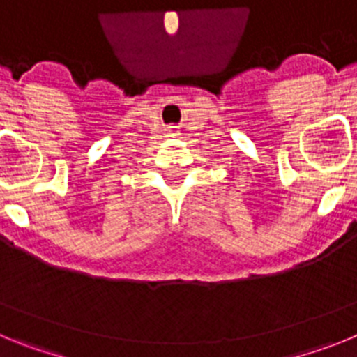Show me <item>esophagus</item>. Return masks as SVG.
<instances>
[{
	"instance_id": "esophagus-1",
	"label": "esophagus",
	"mask_w": 357,
	"mask_h": 357,
	"mask_svg": "<svg viewBox=\"0 0 357 357\" xmlns=\"http://www.w3.org/2000/svg\"><path fill=\"white\" fill-rule=\"evenodd\" d=\"M173 132H176V130H173Z\"/></svg>"
}]
</instances>
